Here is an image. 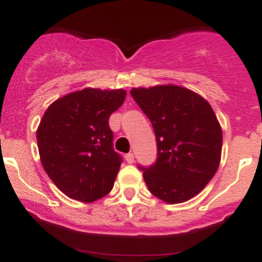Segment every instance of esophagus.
Returning <instances> with one entry per match:
<instances>
[{
	"label": "esophagus",
	"mask_w": 262,
	"mask_h": 262,
	"mask_svg": "<svg viewBox=\"0 0 262 262\" xmlns=\"http://www.w3.org/2000/svg\"><path fill=\"white\" fill-rule=\"evenodd\" d=\"M125 159H126V162L128 163H133L134 162V154L128 153L126 156H125Z\"/></svg>",
	"instance_id": "obj_1"
}]
</instances>
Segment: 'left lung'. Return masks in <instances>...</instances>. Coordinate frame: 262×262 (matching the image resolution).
<instances>
[{"label":"left lung","mask_w":262,"mask_h":262,"mask_svg":"<svg viewBox=\"0 0 262 262\" xmlns=\"http://www.w3.org/2000/svg\"><path fill=\"white\" fill-rule=\"evenodd\" d=\"M130 95L153 125L158 158L144 170L150 192L169 204L194 198L220 165L223 132L212 106L175 84L132 88Z\"/></svg>","instance_id":"8db88e82"}]
</instances>
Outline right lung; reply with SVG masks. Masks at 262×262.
I'll list each match as a JSON object with an SVG mask.
<instances>
[{
  "label": "right lung",
  "instance_id": "right-lung-1",
  "mask_svg": "<svg viewBox=\"0 0 262 262\" xmlns=\"http://www.w3.org/2000/svg\"><path fill=\"white\" fill-rule=\"evenodd\" d=\"M125 96V90L84 88L46 109L36 129L40 162L68 198L92 203L113 188L121 157L108 121Z\"/></svg>",
  "mask_w": 262,
  "mask_h": 262
}]
</instances>
